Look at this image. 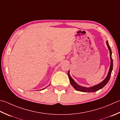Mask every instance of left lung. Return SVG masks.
<instances>
[{
    "label": "left lung",
    "instance_id": "obj_1",
    "mask_svg": "<svg viewBox=\"0 0 120 120\" xmlns=\"http://www.w3.org/2000/svg\"><path fill=\"white\" fill-rule=\"evenodd\" d=\"M106 43L110 51V60H111V64H110V69L107 77H105V79L102 82H101L100 83L97 84V85L90 87H85L81 86L80 85H78V84H77L76 82L71 77V76H70V73H69V71L68 74L70 79V83H71V85L73 87L75 90H78V91H82V92H89V93L95 92V91H97V90H99L100 89H101L102 88L104 87L108 83V82H109L110 76H111V75L112 69H113V60H112V56H112L111 49L109 45L108 41H107Z\"/></svg>",
    "mask_w": 120,
    "mask_h": 120
}]
</instances>
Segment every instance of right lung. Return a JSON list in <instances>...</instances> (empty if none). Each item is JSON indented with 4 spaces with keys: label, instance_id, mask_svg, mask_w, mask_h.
<instances>
[{
    "label": "right lung",
    "instance_id": "right-lung-1",
    "mask_svg": "<svg viewBox=\"0 0 120 120\" xmlns=\"http://www.w3.org/2000/svg\"><path fill=\"white\" fill-rule=\"evenodd\" d=\"M45 88H44V89H42V90H44Z\"/></svg>",
    "mask_w": 120,
    "mask_h": 120
}]
</instances>
